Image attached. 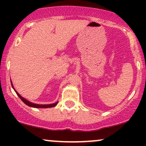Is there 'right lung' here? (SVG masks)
Segmentation results:
<instances>
[{"mask_svg":"<svg viewBox=\"0 0 146 146\" xmlns=\"http://www.w3.org/2000/svg\"><path fill=\"white\" fill-rule=\"evenodd\" d=\"M11 86H12V88H14L15 92L16 93V94L18 97H19L20 98H21V100L23 101L24 103L26 105L29 106L30 107H33V108H52V107H54L56 106L58 104V102H56V103H53V104H34V103H32V102L28 101V100H27L26 99H25L24 98H23V97L21 96V95L19 94V93H18L17 91H16V90H15L14 86H13V84H12V82H11Z\"/></svg>","mask_w":146,"mask_h":146,"instance_id":"obj_1","label":"right lung"}]
</instances>
